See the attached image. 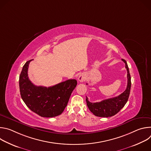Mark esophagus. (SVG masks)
<instances>
[{
	"mask_svg": "<svg viewBox=\"0 0 151 151\" xmlns=\"http://www.w3.org/2000/svg\"><path fill=\"white\" fill-rule=\"evenodd\" d=\"M85 79V76L83 73H81L78 77V81L79 82H83Z\"/></svg>",
	"mask_w": 151,
	"mask_h": 151,
	"instance_id": "34e87169",
	"label": "esophagus"
}]
</instances>
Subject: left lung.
Instances as JSON below:
<instances>
[{"label": "left lung", "mask_w": 151, "mask_h": 151, "mask_svg": "<svg viewBox=\"0 0 151 151\" xmlns=\"http://www.w3.org/2000/svg\"><path fill=\"white\" fill-rule=\"evenodd\" d=\"M122 60L125 63V68L127 70V86L126 90L117 97L106 99L100 102H90L87 97H86V101L88 109L95 116L106 118L112 116L122 108L128 101L131 89V76L126 61L124 59H122Z\"/></svg>", "instance_id": "obj_1"}]
</instances>
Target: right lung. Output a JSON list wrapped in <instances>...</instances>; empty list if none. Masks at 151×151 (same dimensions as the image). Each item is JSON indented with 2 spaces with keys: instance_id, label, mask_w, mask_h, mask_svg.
<instances>
[{
  "instance_id": "obj_1",
  "label": "right lung",
  "mask_w": 151,
  "mask_h": 151,
  "mask_svg": "<svg viewBox=\"0 0 151 151\" xmlns=\"http://www.w3.org/2000/svg\"><path fill=\"white\" fill-rule=\"evenodd\" d=\"M24 65L19 78L21 97L29 108L42 117L52 118L61 114L66 107L77 81L69 79L52 87L35 85L29 79L30 62Z\"/></svg>"
}]
</instances>
